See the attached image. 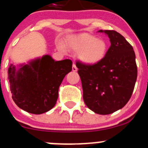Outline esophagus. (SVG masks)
<instances>
[{"mask_svg": "<svg viewBox=\"0 0 148 148\" xmlns=\"http://www.w3.org/2000/svg\"><path fill=\"white\" fill-rule=\"evenodd\" d=\"M72 71H73V72H76V71H77V67H76L75 64V63L73 64V67H72Z\"/></svg>", "mask_w": 148, "mask_h": 148, "instance_id": "34e87169", "label": "esophagus"}]
</instances>
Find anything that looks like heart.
I'll use <instances>...</instances> for the list:
<instances>
[{
	"mask_svg": "<svg viewBox=\"0 0 148 148\" xmlns=\"http://www.w3.org/2000/svg\"><path fill=\"white\" fill-rule=\"evenodd\" d=\"M66 46L77 52L80 60L88 65L100 62L108 51L107 44L103 39L86 33L70 36L66 41Z\"/></svg>",
	"mask_w": 148,
	"mask_h": 148,
	"instance_id": "obj_1",
	"label": "heart"
}]
</instances>
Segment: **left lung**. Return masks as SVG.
<instances>
[{
    "mask_svg": "<svg viewBox=\"0 0 148 148\" xmlns=\"http://www.w3.org/2000/svg\"><path fill=\"white\" fill-rule=\"evenodd\" d=\"M110 39L104 59L95 65L77 61L86 106L99 114L123 108L131 98L137 77L135 54L122 35L114 30H99Z\"/></svg>",
    "mask_w": 148,
    "mask_h": 148,
    "instance_id": "8db88e82",
    "label": "left lung"
}]
</instances>
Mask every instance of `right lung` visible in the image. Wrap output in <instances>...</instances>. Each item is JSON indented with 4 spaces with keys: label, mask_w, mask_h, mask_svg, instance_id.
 <instances>
[{
    "label": "right lung",
    "mask_w": 148,
    "mask_h": 148,
    "mask_svg": "<svg viewBox=\"0 0 148 148\" xmlns=\"http://www.w3.org/2000/svg\"><path fill=\"white\" fill-rule=\"evenodd\" d=\"M71 60L55 61L49 55L21 65L16 71L11 64L8 79L12 99L23 110L40 114L55 106L62 80L72 71Z\"/></svg>",
    "instance_id": "1"
}]
</instances>
